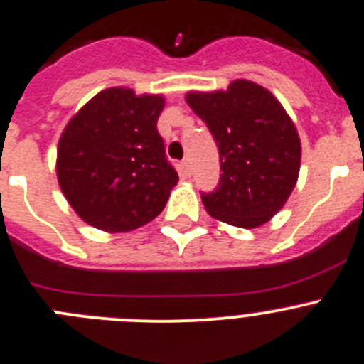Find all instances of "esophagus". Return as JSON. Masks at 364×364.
<instances>
[{
  "label": "esophagus",
  "mask_w": 364,
  "mask_h": 364,
  "mask_svg": "<svg viewBox=\"0 0 364 364\" xmlns=\"http://www.w3.org/2000/svg\"><path fill=\"white\" fill-rule=\"evenodd\" d=\"M181 170L185 176H190V172H192V170H190V159L188 158H185L181 161Z\"/></svg>",
  "instance_id": "obj_1"
}]
</instances>
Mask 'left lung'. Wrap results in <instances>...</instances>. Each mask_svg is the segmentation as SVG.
<instances>
[{"label":"left lung","instance_id":"obj_1","mask_svg":"<svg viewBox=\"0 0 364 364\" xmlns=\"http://www.w3.org/2000/svg\"><path fill=\"white\" fill-rule=\"evenodd\" d=\"M186 103L219 149L221 178L201 192L212 218L255 228L283 208L297 183L301 141L279 101L261 85L232 81L223 92H190Z\"/></svg>","mask_w":364,"mask_h":364}]
</instances>
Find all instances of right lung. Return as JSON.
<instances>
[{
	"mask_svg": "<svg viewBox=\"0 0 364 364\" xmlns=\"http://www.w3.org/2000/svg\"><path fill=\"white\" fill-rule=\"evenodd\" d=\"M161 96L107 88L63 130L58 181L85 223L105 232H129L165 208L178 172L158 132Z\"/></svg>",
	"mask_w": 364,
	"mask_h": 364,
	"instance_id": "right-lung-1",
	"label": "right lung"
}]
</instances>
